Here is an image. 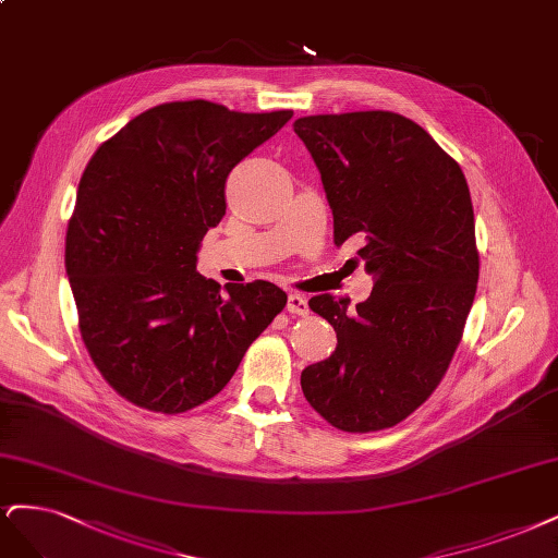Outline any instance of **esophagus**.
Masks as SVG:
<instances>
[{"instance_id":"34e87169","label":"esophagus","mask_w":558,"mask_h":558,"mask_svg":"<svg viewBox=\"0 0 558 558\" xmlns=\"http://www.w3.org/2000/svg\"><path fill=\"white\" fill-rule=\"evenodd\" d=\"M286 310H288V314H295V316H306V314H310V304H306L304 295H300V293H291V295H288Z\"/></svg>"}]
</instances>
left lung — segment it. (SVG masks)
Masks as SVG:
<instances>
[{
	"label": "left lung",
	"mask_w": 558,
	"mask_h": 558,
	"mask_svg": "<svg viewBox=\"0 0 558 558\" xmlns=\"http://www.w3.org/2000/svg\"><path fill=\"white\" fill-rule=\"evenodd\" d=\"M293 129L320 170L335 244L362 235L374 275L355 312L328 293L310 300L337 349L302 372V392L341 432L388 429L432 397L464 335L480 277L469 184L425 129L390 110L310 114Z\"/></svg>",
	"instance_id": "1"
}]
</instances>
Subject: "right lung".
<instances>
[{"mask_svg":"<svg viewBox=\"0 0 558 558\" xmlns=\"http://www.w3.org/2000/svg\"><path fill=\"white\" fill-rule=\"evenodd\" d=\"M291 118L170 101L89 159L66 228V275L94 367L133 407L175 415L213 399L286 306L270 281L205 279L196 252L226 215L228 172Z\"/></svg>","mask_w":558,"mask_h":558,"instance_id":"right-lung-1","label":"right lung"}]
</instances>
